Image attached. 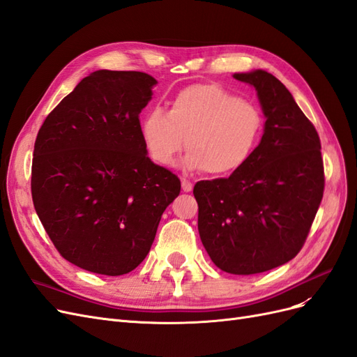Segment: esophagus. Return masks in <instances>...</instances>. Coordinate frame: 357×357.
Returning a JSON list of instances; mask_svg holds the SVG:
<instances>
[{
	"instance_id": "34e87169",
	"label": "esophagus",
	"mask_w": 357,
	"mask_h": 357,
	"mask_svg": "<svg viewBox=\"0 0 357 357\" xmlns=\"http://www.w3.org/2000/svg\"><path fill=\"white\" fill-rule=\"evenodd\" d=\"M192 189H193L192 183L189 180H186V178H181V190L183 192H190Z\"/></svg>"
}]
</instances>
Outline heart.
I'll return each mask as SVG.
<instances>
[{"label":"heart","instance_id":"1","mask_svg":"<svg viewBox=\"0 0 357 357\" xmlns=\"http://www.w3.org/2000/svg\"><path fill=\"white\" fill-rule=\"evenodd\" d=\"M262 125V113L252 101L218 84H193L176 93L168 113L147 112L139 132L156 164L171 167L186 143L185 168L225 177L252 158Z\"/></svg>","mask_w":357,"mask_h":357}]
</instances>
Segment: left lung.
Listing matches in <instances>:
<instances>
[{
  "label": "left lung",
  "instance_id": "1",
  "mask_svg": "<svg viewBox=\"0 0 357 357\" xmlns=\"http://www.w3.org/2000/svg\"><path fill=\"white\" fill-rule=\"evenodd\" d=\"M253 86L265 116L261 143L228 178L199 181L198 231L213 264L235 275L269 271L305 243L325 188L320 138L271 73H235Z\"/></svg>",
  "mask_w": 357,
  "mask_h": 357
}]
</instances>
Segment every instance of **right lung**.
<instances>
[{
  "instance_id": "add662e5",
  "label": "right lung",
  "mask_w": 357,
  "mask_h": 357,
  "mask_svg": "<svg viewBox=\"0 0 357 357\" xmlns=\"http://www.w3.org/2000/svg\"><path fill=\"white\" fill-rule=\"evenodd\" d=\"M156 83L139 71H93L38 131L31 176L37 215L62 257L86 271L131 273L180 193V180L150 160L139 132Z\"/></svg>"
}]
</instances>
